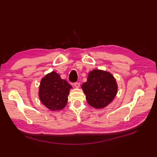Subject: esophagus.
Here are the masks:
<instances>
[{"instance_id":"obj_1","label":"esophagus","mask_w":157,"mask_h":157,"mask_svg":"<svg viewBox=\"0 0 157 157\" xmlns=\"http://www.w3.org/2000/svg\"><path fill=\"white\" fill-rule=\"evenodd\" d=\"M80 82H75L74 83V86L76 87V88H79L80 87Z\"/></svg>"}]
</instances>
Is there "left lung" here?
<instances>
[{"instance_id":"8db88e82","label":"left lung","mask_w":157,"mask_h":157,"mask_svg":"<svg viewBox=\"0 0 157 157\" xmlns=\"http://www.w3.org/2000/svg\"><path fill=\"white\" fill-rule=\"evenodd\" d=\"M82 88L89 105L97 109L106 107L117 93V84L113 76L107 71L98 69L90 71Z\"/></svg>"}]
</instances>
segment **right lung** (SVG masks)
Returning <instances> with one entry per match:
<instances>
[{"instance_id": "obj_1", "label": "right lung", "mask_w": 157, "mask_h": 157, "mask_svg": "<svg viewBox=\"0 0 157 157\" xmlns=\"http://www.w3.org/2000/svg\"><path fill=\"white\" fill-rule=\"evenodd\" d=\"M72 86L55 71L47 74L41 80L39 98L41 102L52 111L63 109L67 105L68 95Z\"/></svg>"}]
</instances>
